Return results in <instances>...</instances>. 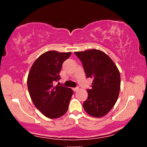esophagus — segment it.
Instances as JSON below:
<instances>
[{
  "mask_svg": "<svg viewBox=\"0 0 147 147\" xmlns=\"http://www.w3.org/2000/svg\"><path fill=\"white\" fill-rule=\"evenodd\" d=\"M79 90V88H73V90L74 92H76V91H78V90Z\"/></svg>",
  "mask_w": 147,
  "mask_h": 147,
  "instance_id": "1",
  "label": "esophagus"
}]
</instances>
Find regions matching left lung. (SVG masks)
I'll return each instance as SVG.
<instances>
[{
    "mask_svg": "<svg viewBox=\"0 0 147 147\" xmlns=\"http://www.w3.org/2000/svg\"><path fill=\"white\" fill-rule=\"evenodd\" d=\"M86 77L93 80L92 89L83 107L89 115L100 118L109 112L117 101L120 90V72L116 64L104 52L98 49L77 51Z\"/></svg>",
    "mask_w": 147,
    "mask_h": 147,
    "instance_id": "1",
    "label": "left lung"
}]
</instances>
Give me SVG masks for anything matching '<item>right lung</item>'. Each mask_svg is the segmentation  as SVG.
Segmentation results:
<instances>
[{"label": "right lung", "instance_id": "add662e5", "mask_svg": "<svg viewBox=\"0 0 147 147\" xmlns=\"http://www.w3.org/2000/svg\"><path fill=\"white\" fill-rule=\"evenodd\" d=\"M71 54V52H45L35 60L28 75L30 97L35 107L49 118L64 115L73 95L71 88L53 84L60 79L62 64Z\"/></svg>", "mask_w": 147, "mask_h": 147}]
</instances>
